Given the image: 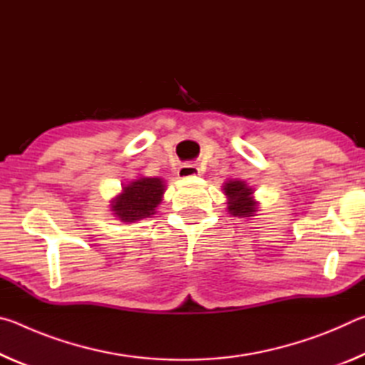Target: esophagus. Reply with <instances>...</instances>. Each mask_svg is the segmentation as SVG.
<instances>
[{
	"label": "esophagus",
	"instance_id": "1",
	"mask_svg": "<svg viewBox=\"0 0 365 365\" xmlns=\"http://www.w3.org/2000/svg\"><path fill=\"white\" fill-rule=\"evenodd\" d=\"M177 175H178V178L196 177V175H200V169H197L195 164H182L177 170Z\"/></svg>",
	"mask_w": 365,
	"mask_h": 365
}]
</instances>
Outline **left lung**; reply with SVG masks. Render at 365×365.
I'll return each instance as SVG.
<instances>
[{"mask_svg": "<svg viewBox=\"0 0 365 365\" xmlns=\"http://www.w3.org/2000/svg\"><path fill=\"white\" fill-rule=\"evenodd\" d=\"M224 195L227 196V211L233 217H251L256 215L259 202L255 200V190L243 180H228L224 183Z\"/></svg>", "mask_w": 365, "mask_h": 365, "instance_id": "left-lung-1", "label": "left lung"}]
</instances>
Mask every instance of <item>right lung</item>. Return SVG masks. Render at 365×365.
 I'll list each match as a JSON object with an SVG mask.
<instances>
[{"mask_svg":"<svg viewBox=\"0 0 365 365\" xmlns=\"http://www.w3.org/2000/svg\"><path fill=\"white\" fill-rule=\"evenodd\" d=\"M164 191L165 182L160 177H138L123 185L120 193L110 200V211L125 224L151 217L163 201Z\"/></svg>","mask_w":365,"mask_h":365,"instance_id":"1","label":"right lung"}]
</instances>
